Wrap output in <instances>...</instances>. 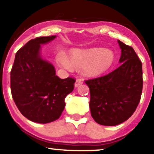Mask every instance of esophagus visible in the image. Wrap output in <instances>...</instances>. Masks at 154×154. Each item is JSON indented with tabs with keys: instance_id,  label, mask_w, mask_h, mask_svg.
<instances>
[{
	"instance_id": "esophagus-1",
	"label": "esophagus",
	"mask_w": 154,
	"mask_h": 154,
	"mask_svg": "<svg viewBox=\"0 0 154 154\" xmlns=\"http://www.w3.org/2000/svg\"><path fill=\"white\" fill-rule=\"evenodd\" d=\"M83 84V80L81 79H78L75 82V87H79V85H81Z\"/></svg>"
}]
</instances>
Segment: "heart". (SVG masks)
<instances>
[{"mask_svg":"<svg viewBox=\"0 0 154 154\" xmlns=\"http://www.w3.org/2000/svg\"><path fill=\"white\" fill-rule=\"evenodd\" d=\"M115 61L112 50L93 48L89 49H74L71 50L68 57L60 55L58 62L67 69H83L89 76H99L106 73Z\"/></svg>","mask_w":154,"mask_h":154,"instance_id":"obj_1","label":"heart"}]
</instances>
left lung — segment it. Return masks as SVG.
Masks as SVG:
<instances>
[{"label": "left lung", "instance_id": "1", "mask_svg": "<svg viewBox=\"0 0 154 154\" xmlns=\"http://www.w3.org/2000/svg\"><path fill=\"white\" fill-rule=\"evenodd\" d=\"M121 65L103 76L86 80L90 88L91 116L102 125L127 121L140 102L143 88L142 63L131 46L118 41Z\"/></svg>", "mask_w": 154, "mask_h": 154}]
</instances>
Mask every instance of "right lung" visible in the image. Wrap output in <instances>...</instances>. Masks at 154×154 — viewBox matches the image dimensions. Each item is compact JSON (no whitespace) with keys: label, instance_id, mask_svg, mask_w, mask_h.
Returning a JSON list of instances; mask_svg holds the SVG:
<instances>
[{"label":"right lung","instance_id":"add662e5","mask_svg":"<svg viewBox=\"0 0 154 154\" xmlns=\"http://www.w3.org/2000/svg\"><path fill=\"white\" fill-rule=\"evenodd\" d=\"M56 36L31 39L17 52L10 71V88L21 113L30 121L48 123L57 120L65 107L64 100L74 88L75 79H61L54 66L41 57V44Z\"/></svg>","mask_w":154,"mask_h":154}]
</instances>
